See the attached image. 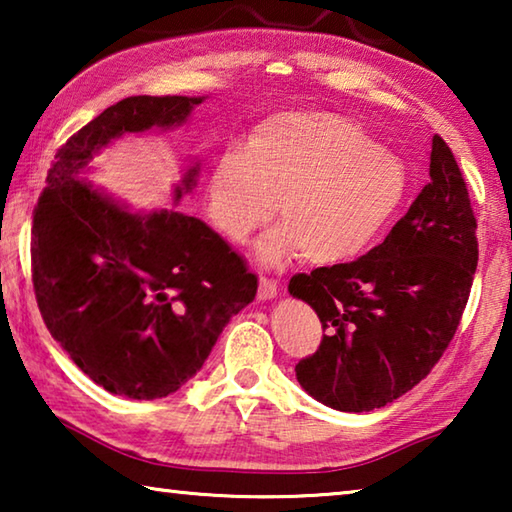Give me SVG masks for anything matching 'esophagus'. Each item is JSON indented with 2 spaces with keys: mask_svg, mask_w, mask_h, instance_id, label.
Returning a JSON list of instances; mask_svg holds the SVG:
<instances>
[{
  "mask_svg": "<svg viewBox=\"0 0 512 512\" xmlns=\"http://www.w3.org/2000/svg\"><path fill=\"white\" fill-rule=\"evenodd\" d=\"M277 296V284L268 277H259V289H257V300H273Z\"/></svg>",
  "mask_w": 512,
  "mask_h": 512,
  "instance_id": "obj_1",
  "label": "esophagus"
}]
</instances>
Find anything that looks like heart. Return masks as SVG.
Instances as JSON below:
<instances>
[{
    "instance_id": "1",
    "label": "heart",
    "mask_w": 512,
    "mask_h": 512,
    "mask_svg": "<svg viewBox=\"0 0 512 512\" xmlns=\"http://www.w3.org/2000/svg\"><path fill=\"white\" fill-rule=\"evenodd\" d=\"M409 176L350 119L332 112H277L250 128L244 146L216 158L207 183V216L230 241L275 214L284 221L257 241L266 266L293 255L318 266L361 257L400 214Z\"/></svg>"
}]
</instances>
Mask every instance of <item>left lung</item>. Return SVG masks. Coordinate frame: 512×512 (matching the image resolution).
<instances>
[{"label": "left lung", "instance_id": "1", "mask_svg": "<svg viewBox=\"0 0 512 512\" xmlns=\"http://www.w3.org/2000/svg\"><path fill=\"white\" fill-rule=\"evenodd\" d=\"M429 178L384 244L357 262L291 277L289 293L316 311L325 332L296 377L329 409L363 413L409 393L456 334L479 244L461 169L438 135Z\"/></svg>", "mask_w": 512, "mask_h": 512}]
</instances>
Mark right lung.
Instances as JSON below:
<instances>
[{
    "instance_id": "obj_1",
    "label": "right lung",
    "mask_w": 512,
    "mask_h": 512,
    "mask_svg": "<svg viewBox=\"0 0 512 512\" xmlns=\"http://www.w3.org/2000/svg\"><path fill=\"white\" fill-rule=\"evenodd\" d=\"M207 97H128L56 153L31 228V268L51 336L94 384L128 400L176 393L210 357L257 277L178 203L201 162L173 187V207L135 212L88 180L90 162L126 135L185 126Z\"/></svg>"
}]
</instances>
